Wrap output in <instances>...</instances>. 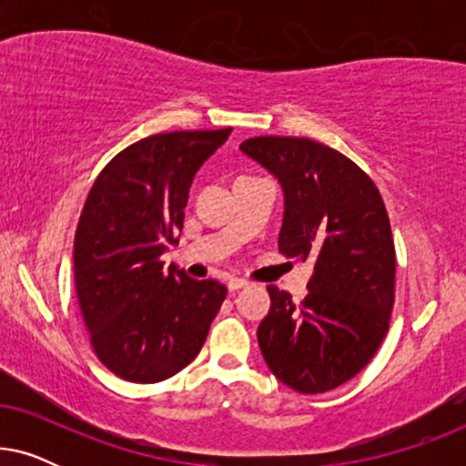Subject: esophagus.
<instances>
[{"label":"esophagus","instance_id":"34e87169","mask_svg":"<svg viewBox=\"0 0 466 466\" xmlns=\"http://www.w3.org/2000/svg\"><path fill=\"white\" fill-rule=\"evenodd\" d=\"M227 286H228V290L235 292V290H239V289H246L248 279H244V278H231V279H228Z\"/></svg>","mask_w":466,"mask_h":466}]
</instances>
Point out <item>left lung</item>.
I'll return each mask as SVG.
<instances>
[{
	"mask_svg": "<svg viewBox=\"0 0 466 466\" xmlns=\"http://www.w3.org/2000/svg\"><path fill=\"white\" fill-rule=\"evenodd\" d=\"M241 150L282 182L279 252L316 260L301 303L267 289L260 352L292 390L329 392L371 362L390 329L397 252L384 199L352 158L314 139L260 136Z\"/></svg>",
	"mask_w": 466,
	"mask_h": 466,
	"instance_id": "8db88e82",
	"label": "left lung"
}]
</instances>
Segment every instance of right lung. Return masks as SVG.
<instances>
[{"mask_svg":"<svg viewBox=\"0 0 466 466\" xmlns=\"http://www.w3.org/2000/svg\"><path fill=\"white\" fill-rule=\"evenodd\" d=\"M233 129L157 133L120 150L88 190L74 238V279L101 365L136 384L182 371L227 297L216 279L163 271L199 165Z\"/></svg>","mask_w":466,"mask_h":466,"instance_id":"right-lung-1","label":"right lung"}]
</instances>
